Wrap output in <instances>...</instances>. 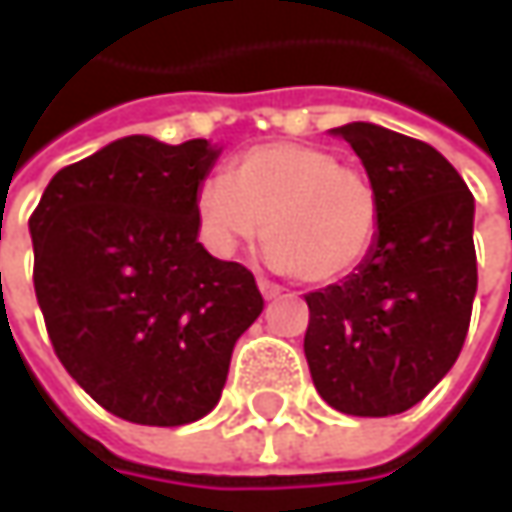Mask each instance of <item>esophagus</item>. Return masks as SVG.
Here are the masks:
<instances>
[{"label": "esophagus", "instance_id": "esophagus-1", "mask_svg": "<svg viewBox=\"0 0 512 512\" xmlns=\"http://www.w3.org/2000/svg\"><path fill=\"white\" fill-rule=\"evenodd\" d=\"M259 290H262V296H265V299H276V296L282 293V287L273 285V282L265 279V276H259Z\"/></svg>", "mask_w": 512, "mask_h": 512}]
</instances>
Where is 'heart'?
<instances>
[{"label": "heart", "mask_w": 512, "mask_h": 512, "mask_svg": "<svg viewBox=\"0 0 512 512\" xmlns=\"http://www.w3.org/2000/svg\"><path fill=\"white\" fill-rule=\"evenodd\" d=\"M196 219L216 253H233L265 230L276 265L307 285H330L370 256L382 199L362 168L342 165L330 148L267 142L239 153L227 179L199 185Z\"/></svg>", "instance_id": "b5f03b06"}]
</instances>
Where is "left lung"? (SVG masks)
Listing matches in <instances>:
<instances>
[{"label":"left lung","mask_w":512,"mask_h":512,"mask_svg":"<svg viewBox=\"0 0 512 512\" xmlns=\"http://www.w3.org/2000/svg\"><path fill=\"white\" fill-rule=\"evenodd\" d=\"M362 159L382 199L370 256L342 282L307 293L313 384L347 416L419 404L462 353L476 299V202L427 142L373 122L330 130Z\"/></svg>","instance_id":"8db88e82"}]
</instances>
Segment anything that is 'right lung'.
<instances>
[{"label":"right lung","instance_id":"obj_1","mask_svg":"<svg viewBox=\"0 0 512 512\" xmlns=\"http://www.w3.org/2000/svg\"><path fill=\"white\" fill-rule=\"evenodd\" d=\"M222 148L116 139L62 168L30 216L33 287L76 384L133 424L179 427L222 396L265 307L253 273L199 242L196 190Z\"/></svg>","mask_w":512,"mask_h":512}]
</instances>
